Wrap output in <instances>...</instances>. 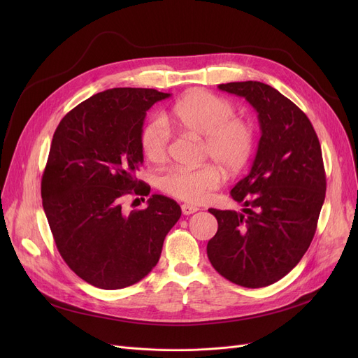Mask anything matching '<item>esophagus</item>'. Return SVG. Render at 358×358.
Masks as SVG:
<instances>
[{
	"mask_svg": "<svg viewBox=\"0 0 358 358\" xmlns=\"http://www.w3.org/2000/svg\"><path fill=\"white\" fill-rule=\"evenodd\" d=\"M199 210L197 206H193V204H182L181 206V212L182 215H193Z\"/></svg>",
	"mask_w": 358,
	"mask_h": 358,
	"instance_id": "obj_1",
	"label": "esophagus"
}]
</instances>
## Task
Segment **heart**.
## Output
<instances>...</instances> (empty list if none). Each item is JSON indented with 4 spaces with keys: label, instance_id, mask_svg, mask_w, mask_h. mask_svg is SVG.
<instances>
[{
    "label": "heart",
    "instance_id": "heart-1",
    "mask_svg": "<svg viewBox=\"0 0 358 358\" xmlns=\"http://www.w3.org/2000/svg\"><path fill=\"white\" fill-rule=\"evenodd\" d=\"M235 104L204 90L189 91L171 107L168 122L184 134L201 139L200 158L210 159L229 174L239 173L255 148V127L251 120L235 116ZM169 131L159 120H152L141 131V149L152 162L168 155ZM213 164L199 168H173L159 177V189L173 197L199 203L215 190L222 173Z\"/></svg>",
    "mask_w": 358,
    "mask_h": 358
}]
</instances>
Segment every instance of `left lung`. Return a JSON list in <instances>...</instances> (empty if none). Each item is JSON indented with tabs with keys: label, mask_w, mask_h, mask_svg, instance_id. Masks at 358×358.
Returning <instances> with one entry per match:
<instances>
[{
	"label": "left lung",
	"mask_w": 358,
	"mask_h": 358,
	"mask_svg": "<svg viewBox=\"0 0 358 358\" xmlns=\"http://www.w3.org/2000/svg\"><path fill=\"white\" fill-rule=\"evenodd\" d=\"M219 90L255 108L261 138L250 174L231 190L245 209H209L217 232L208 257L232 283L266 287L297 266L313 239L327 190L321 143L305 113L275 88L243 81Z\"/></svg>",
	"instance_id": "left-lung-1"
}]
</instances>
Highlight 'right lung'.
<instances>
[{"label": "right lung", "mask_w": 358, "mask_h": 358, "mask_svg": "<svg viewBox=\"0 0 358 358\" xmlns=\"http://www.w3.org/2000/svg\"><path fill=\"white\" fill-rule=\"evenodd\" d=\"M171 94L111 88L83 101L56 127L42 177L49 227L68 267L91 286L116 290L141 281L161 257L181 216L173 199L152 194L143 210L124 212L127 194L148 196L136 178L143 162L146 111Z\"/></svg>", "instance_id": "obj_1"}]
</instances>
